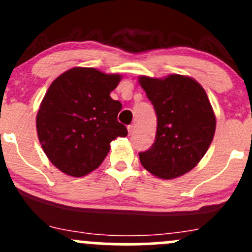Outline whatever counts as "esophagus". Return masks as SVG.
Returning <instances> with one entry per match:
<instances>
[{"instance_id":"34e87169","label":"esophagus","mask_w":252,"mask_h":252,"mask_svg":"<svg viewBox=\"0 0 252 252\" xmlns=\"http://www.w3.org/2000/svg\"><path fill=\"white\" fill-rule=\"evenodd\" d=\"M134 130H135V126H134V124H130V126H128V131H129V134H133Z\"/></svg>"}]
</instances>
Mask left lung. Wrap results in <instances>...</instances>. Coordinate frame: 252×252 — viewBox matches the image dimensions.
<instances>
[{"instance_id":"obj_1","label":"left lung","mask_w":252,"mask_h":252,"mask_svg":"<svg viewBox=\"0 0 252 252\" xmlns=\"http://www.w3.org/2000/svg\"><path fill=\"white\" fill-rule=\"evenodd\" d=\"M139 82L157 115L155 144L139 153L142 166L164 180L189 173L204 157L215 134L216 117L208 95L187 76H141Z\"/></svg>"}]
</instances>
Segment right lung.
Masks as SVG:
<instances>
[{"label":"right lung","mask_w":252,"mask_h":252,"mask_svg":"<svg viewBox=\"0 0 252 252\" xmlns=\"http://www.w3.org/2000/svg\"><path fill=\"white\" fill-rule=\"evenodd\" d=\"M121 75L93 67H73L55 78L36 117L44 153L60 171L81 177L99 168L118 136H126L117 121L122 104L110 96Z\"/></svg>","instance_id":"obj_1"}]
</instances>
